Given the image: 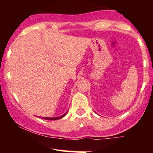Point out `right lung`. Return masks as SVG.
<instances>
[{
  "instance_id": "add662e5",
  "label": "right lung",
  "mask_w": 153,
  "mask_h": 153,
  "mask_svg": "<svg viewBox=\"0 0 153 153\" xmlns=\"http://www.w3.org/2000/svg\"><path fill=\"white\" fill-rule=\"evenodd\" d=\"M67 112H68V111H67ZM67 112L65 114H64L63 115L60 116V117H42V118L46 119V120H57V119H59L62 118L63 117H65V114H67Z\"/></svg>"
}]
</instances>
